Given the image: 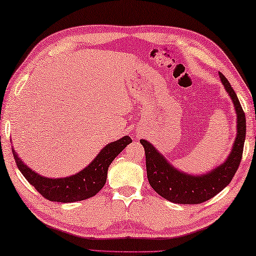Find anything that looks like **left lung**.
<instances>
[{
  "instance_id": "1",
  "label": "left lung",
  "mask_w": 256,
  "mask_h": 256,
  "mask_svg": "<svg viewBox=\"0 0 256 256\" xmlns=\"http://www.w3.org/2000/svg\"><path fill=\"white\" fill-rule=\"evenodd\" d=\"M220 80L228 92L238 114V133L233 148L224 164L206 174H187L171 166L150 142L140 140L146 151L148 180L154 192L166 200L184 205H197L215 197L233 179L240 164L246 134L245 113L230 82L220 72Z\"/></svg>"
}]
</instances>
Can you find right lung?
Returning a JSON list of instances; mask_svg holds the SVG:
<instances>
[{
  "label": "right lung",
  "mask_w": 256,
  "mask_h": 256,
  "mask_svg": "<svg viewBox=\"0 0 256 256\" xmlns=\"http://www.w3.org/2000/svg\"><path fill=\"white\" fill-rule=\"evenodd\" d=\"M132 142L131 138L125 136L120 140L112 142L102 148L98 156L90 166L66 178H46L36 171L31 170L18 156L12 148L16 166L21 174L36 188V192L50 202H74L90 198L104 187L108 178V170L112 161L124 150V148Z\"/></svg>",
  "instance_id": "obj_1"
}]
</instances>
